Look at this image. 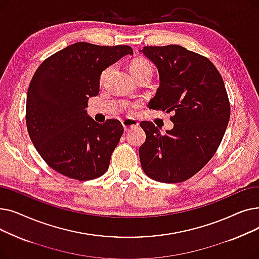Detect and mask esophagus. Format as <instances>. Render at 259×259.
I'll use <instances>...</instances> for the list:
<instances>
[{
  "label": "esophagus",
  "instance_id": "1",
  "mask_svg": "<svg viewBox=\"0 0 259 259\" xmlns=\"http://www.w3.org/2000/svg\"><path fill=\"white\" fill-rule=\"evenodd\" d=\"M121 124H122V127H124V130L125 131H128L132 128H135L139 126V121L135 120V119H132V118H126L124 120H121Z\"/></svg>",
  "mask_w": 259,
  "mask_h": 259
}]
</instances>
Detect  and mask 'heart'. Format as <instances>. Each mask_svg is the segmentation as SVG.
Returning <instances> with one entry per match:
<instances>
[{
  "label": "heart",
  "mask_w": 259,
  "mask_h": 259,
  "mask_svg": "<svg viewBox=\"0 0 259 259\" xmlns=\"http://www.w3.org/2000/svg\"><path fill=\"white\" fill-rule=\"evenodd\" d=\"M110 70H111V67H109L102 73L101 79H100L102 84L106 80V78H107L109 72H110ZM130 71H131L132 75L135 78H137V77H139L140 75H142L144 73H148V72L149 73H152V66H151L150 63H149L146 60L137 59V60H134L131 63V65H130Z\"/></svg>",
  "instance_id": "obj_1"
}]
</instances>
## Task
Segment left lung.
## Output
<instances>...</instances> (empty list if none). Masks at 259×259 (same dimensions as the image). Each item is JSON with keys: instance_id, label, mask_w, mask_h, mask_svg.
<instances>
[{"instance_id": "left-lung-1", "label": "left lung", "mask_w": 259, "mask_h": 259, "mask_svg": "<svg viewBox=\"0 0 259 259\" xmlns=\"http://www.w3.org/2000/svg\"><path fill=\"white\" fill-rule=\"evenodd\" d=\"M157 68L159 87L149 109L170 113L173 128L161 134L153 122L141 127L144 172L160 183H181L212 158L230 119L223 77L210 60L180 45L147 46L140 50Z\"/></svg>"}]
</instances>
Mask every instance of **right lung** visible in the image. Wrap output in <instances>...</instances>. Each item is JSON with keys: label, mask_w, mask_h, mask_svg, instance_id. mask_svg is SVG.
I'll return each mask as SVG.
<instances>
[{"label": "right lung", "mask_w": 259, "mask_h": 259, "mask_svg": "<svg viewBox=\"0 0 259 259\" xmlns=\"http://www.w3.org/2000/svg\"><path fill=\"white\" fill-rule=\"evenodd\" d=\"M133 50L127 45L78 42L46 59L29 84L26 125L42 158L77 181L102 176L124 128L117 119L99 124L88 115L89 98L100 92L102 72Z\"/></svg>", "instance_id": "obj_1"}]
</instances>
